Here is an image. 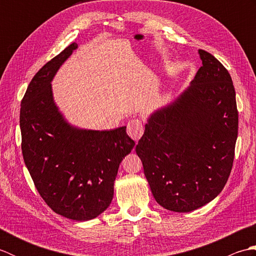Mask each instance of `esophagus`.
Listing matches in <instances>:
<instances>
[{
    "mask_svg": "<svg viewBox=\"0 0 256 256\" xmlns=\"http://www.w3.org/2000/svg\"><path fill=\"white\" fill-rule=\"evenodd\" d=\"M128 134L131 136L134 140H138L142 138L144 133L143 130V123L138 118H132L128 122V128H126Z\"/></svg>",
    "mask_w": 256,
    "mask_h": 256,
    "instance_id": "esophagus-1",
    "label": "esophagus"
}]
</instances>
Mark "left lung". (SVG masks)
I'll use <instances>...</instances> for the list:
<instances>
[{"instance_id": "obj_1", "label": "left lung", "mask_w": 256, "mask_h": 256, "mask_svg": "<svg viewBox=\"0 0 256 256\" xmlns=\"http://www.w3.org/2000/svg\"><path fill=\"white\" fill-rule=\"evenodd\" d=\"M202 66L192 86L145 125L136 154L155 200L190 212L218 196L233 166L238 116L229 72L199 50Z\"/></svg>"}]
</instances>
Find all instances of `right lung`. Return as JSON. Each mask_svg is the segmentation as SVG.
Returning <instances> with one entry per match:
<instances>
[{"instance_id":"1","label":"right lung","mask_w":256,"mask_h":256,"mask_svg":"<svg viewBox=\"0 0 256 256\" xmlns=\"http://www.w3.org/2000/svg\"><path fill=\"white\" fill-rule=\"evenodd\" d=\"M77 47L72 42L34 76L20 102V125L23 158L40 197L56 214L86 221L110 206L118 166L135 142L126 126L79 130L58 111L50 81Z\"/></svg>"}]
</instances>
